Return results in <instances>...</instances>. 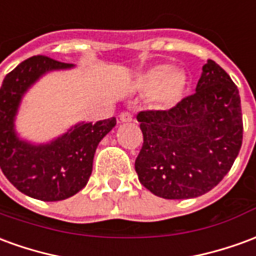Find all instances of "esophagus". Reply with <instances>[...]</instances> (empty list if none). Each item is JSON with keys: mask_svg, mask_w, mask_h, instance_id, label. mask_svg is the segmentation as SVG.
Masks as SVG:
<instances>
[{"mask_svg": "<svg viewBox=\"0 0 256 256\" xmlns=\"http://www.w3.org/2000/svg\"><path fill=\"white\" fill-rule=\"evenodd\" d=\"M120 120H121L122 122H130V121H132L131 113H128V112H122V113L120 114Z\"/></svg>", "mask_w": 256, "mask_h": 256, "instance_id": "1", "label": "esophagus"}]
</instances>
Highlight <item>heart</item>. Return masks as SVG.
Masks as SVG:
<instances>
[{
	"mask_svg": "<svg viewBox=\"0 0 256 256\" xmlns=\"http://www.w3.org/2000/svg\"><path fill=\"white\" fill-rule=\"evenodd\" d=\"M138 88L143 92L152 90V102L156 108H171L176 106L186 90V74L178 67L158 64L139 77Z\"/></svg>",
	"mask_w": 256,
	"mask_h": 256,
	"instance_id": "1",
	"label": "heart"
}]
</instances>
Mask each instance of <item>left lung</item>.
<instances>
[{
	"label": "left lung",
	"mask_w": 256,
	"mask_h": 256,
	"mask_svg": "<svg viewBox=\"0 0 256 256\" xmlns=\"http://www.w3.org/2000/svg\"><path fill=\"white\" fill-rule=\"evenodd\" d=\"M143 144L139 182L153 194L182 200L206 194L230 171L242 143L238 90L218 63L206 62L194 94L168 110L136 116Z\"/></svg>",
	"instance_id": "left-lung-1"
}]
</instances>
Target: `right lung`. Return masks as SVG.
I'll use <instances>...</instances> for the list:
<instances>
[{
    "label": "right lung",
    "mask_w": 256,
    "mask_h": 256,
    "mask_svg": "<svg viewBox=\"0 0 256 256\" xmlns=\"http://www.w3.org/2000/svg\"><path fill=\"white\" fill-rule=\"evenodd\" d=\"M73 64L44 55L28 58L6 74L1 86V170L16 189L42 201L72 197L88 183L94 156L116 118L77 124L48 144L34 146L16 136L14 121L22 96L42 74Z\"/></svg>",
    "instance_id": "1"
}]
</instances>
